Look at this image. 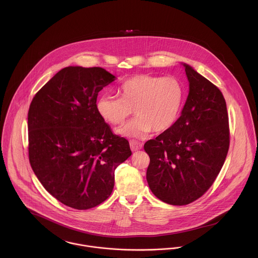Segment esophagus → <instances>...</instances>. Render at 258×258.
Masks as SVG:
<instances>
[{"mask_svg":"<svg viewBox=\"0 0 258 258\" xmlns=\"http://www.w3.org/2000/svg\"><path fill=\"white\" fill-rule=\"evenodd\" d=\"M130 148L133 152H135V151L142 149V144L138 141H130Z\"/></svg>","mask_w":258,"mask_h":258,"instance_id":"esophagus-1","label":"esophagus"}]
</instances>
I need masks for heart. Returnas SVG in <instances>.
Masks as SVG:
<instances>
[{
	"label": "heart",
	"mask_w": 258,
	"mask_h": 258,
	"mask_svg": "<svg viewBox=\"0 0 258 258\" xmlns=\"http://www.w3.org/2000/svg\"><path fill=\"white\" fill-rule=\"evenodd\" d=\"M120 98L102 94L96 109L112 125L122 124L134 110L136 117L117 129L124 137L144 139L154 131L164 132L176 122L184 100L182 83L172 76L139 74L118 88Z\"/></svg>",
	"instance_id": "obj_1"
}]
</instances>
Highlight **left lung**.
I'll return each instance as SVG.
<instances>
[{
	"mask_svg": "<svg viewBox=\"0 0 258 258\" xmlns=\"http://www.w3.org/2000/svg\"><path fill=\"white\" fill-rule=\"evenodd\" d=\"M189 91L179 119L147 141V182L164 203L188 205L217 179L229 148L226 103L221 90L184 64Z\"/></svg>",
	"mask_w": 258,
	"mask_h": 258,
	"instance_id": "8db88e82",
	"label": "left lung"
}]
</instances>
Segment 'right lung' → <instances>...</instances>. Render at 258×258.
Segmentation results:
<instances>
[{
  "label": "right lung",
  "mask_w": 258,
  "mask_h": 258,
  "mask_svg": "<svg viewBox=\"0 0 258 258\" xmlns=\"http://www.w3.org/2000/svg\"><path fill=\"white\" fill-rule=\"evenodd\" d=\"M115 76L101 68L69 67L34 96L28 113L29 160L43 187L75 210L106 201L115 169L132 154L96 109Z\"/></svg>",
  "instance_id": "obj_1"
}]
</instances>
